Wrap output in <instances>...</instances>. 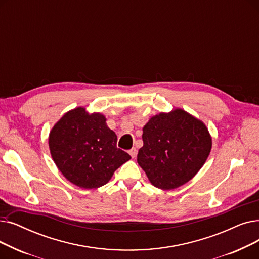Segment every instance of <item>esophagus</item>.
I'll return each mask as SVG.
<instances>
[{
  "label": "esophagus",
  "mask_w": 259,
  "mask_h": 259,
  "mask_svg": "<svg viewBox=\"0 0 259 259\" xmlns=\"http://www.w3.org/2000/svg\"><path fill=\"white\" fill-rule=\"evenodd\" d=\"M137 149L136 148H132L131 150H129V154L131 155V157L132 159H136V156H137Z\"/></svg>",
  "instance_id": "1"
}]
</instances>
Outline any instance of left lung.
Wrapping results in <instances>:
<instances>
[{
	"mask_svg": "<svg viewBox=\"0 0 259 259\" xmlns=\"http://www.w3.org/2000/svg\"><path fill=\"white\" fill-rule=\"evenodd\" d=\"M138 163L152 185L164 190L187 183L211 149L206 126L182 109L152 116L143 128Z\"/></svg>",
	"mask_w": 259,
	"mask_h": 259,
	"instance_id": "obj_1",
	"label": "left lung"
}]
</instances>
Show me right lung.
<instances>
[{
	"label": "right lung",
	"mask_w": 259,
	"mask_h": 259,
	"mask_svg": "<svg viewBox=\"0 0 259 259\" xmlns=\"http://www.w3.org/2000/svg\"><path fill=\"white\" fill-rule=\"evenodd\" d=\"M100 113L90 114L78 107L55 123L49 146L61 174L84 189L107 184L114 171L131 156L116 147L117 137Z\"/></svg>",
	"instance_id": "obj_1"
}]
</instances>
